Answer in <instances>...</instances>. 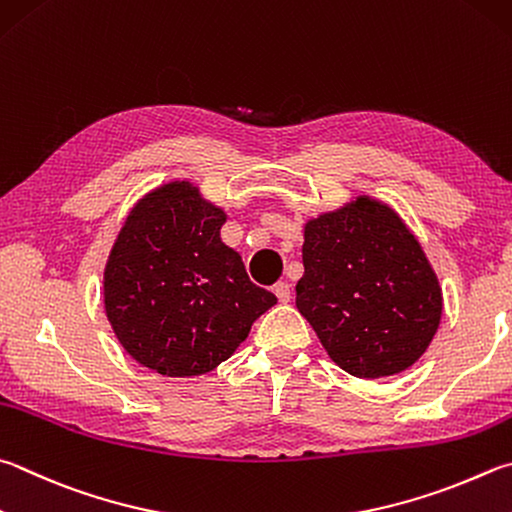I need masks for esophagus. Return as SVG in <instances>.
Listing matches in <instances>:
<instances>
[{
    "label": "esophagus",
    "mask_w": 512,
    "mask_h": 512,
    "mask_svg": "<svg viewBox=\"0 0 512 512\" xmlns=\"http://www.w3.org/2000/svg\"><path fill=\"white\" fill-rule=\"evenodd\" d=\"M273 293L277 295V300H280V302H291V286H288L286 282H277L275 288H273Z\"/></svg>",
    "instance_id": "obj_1"
}]
</instances>
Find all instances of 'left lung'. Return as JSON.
Returning <instances> with one entry per match:
<instances>
[{"label":"left lung","mask_w":512,"mask_h":512,"mask_svg":"<svg viewBox=\"0 0 512 512\" xmlns=\"http://www.w3.org/2000/svg\"><path fill=\"white\" fill-rule=\"evenodd\" d=\"M295 304L340 369L401 374L430 347L443 295L418 239L396 212L358 197L304 226Z\"/></svg>","instance_id":"obj_1"}]
</instances>
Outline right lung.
<instances>
[{"label": "right lung", "mask_w": 512, "mask_h": 512, "mask_svg": "<svg viewBox=\"0 0 512 512\" xmlns=\"http://www.w3.org/2000/svg\"><path fill=\"white\" fill-rule=\"evenodd\" d=\"M226 212L190 181L136 203L105 266V311L116 338L161 376L208 374L248 338L277 297L248 280L221 241Z\"/></svg>", "instance_id": "add662e5"}]
</instances>
